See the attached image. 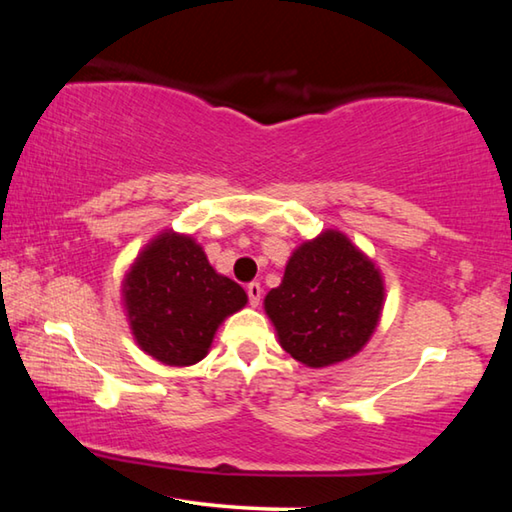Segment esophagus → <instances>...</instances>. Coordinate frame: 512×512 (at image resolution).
Segmentation results:
<instances>
[{"instance_id":"34e87169","label":"esophagus","mask_w":512,"mask_h":512,"mask_svg":"<svg viewBox=\"0 0 512 512\" xmlns=\"http://www.w3.org/2000/svg\"><path fill=\"white\" fill-rule=\"evenodd\" d=\"M246 291H248V300H250V305L257 307V305H259V300H262V284H259V282H250L248 287H246Z\"/></svg>"}]
</instances>
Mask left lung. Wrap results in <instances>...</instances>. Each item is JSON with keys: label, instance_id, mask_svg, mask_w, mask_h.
Masks as SVG:
<instances>
[{"label": "left lung", "instance_id": "8db88e82", "mask_svg": "<svg viewBox=\"0 0 512 512\" xmlns=\"http://www.w3.org/2000/svg\"><path fill=\"white\" fill-rule=\"evenodd\" d=\"M264 309L293 359L309 368L334 366L370 341L384 309V280L343 232L325 230L293 250Z\"/></svg>", "mask_w": 512, "mask_h": 512}]
</instances>
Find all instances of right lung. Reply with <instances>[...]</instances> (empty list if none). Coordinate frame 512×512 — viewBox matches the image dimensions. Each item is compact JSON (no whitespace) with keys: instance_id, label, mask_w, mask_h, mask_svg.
I'll use <instances>...</instances> for the list:
<instances>
[{"instance_id":"add662e5","label":"right lung","mask_w":512,"mask_h":512,"mask_svg":"<svg viewBox=\"0 0 512 512\" xmlns=\"http://www.w3.org/2000/svg\"><path fill=\"white\" fill-rule=\"evenodd\" d=\"M121 287L137 345L167 366L201 361L219 325L248 302L246 291L216 273L192 237L173 230L137 255Z\"/></svg>"}]
</instances>
